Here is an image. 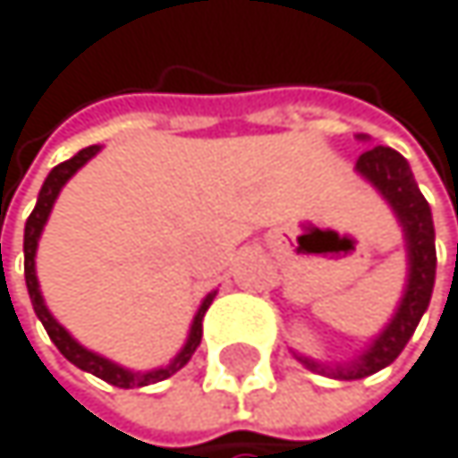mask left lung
Here are the masks:
<instances>
[{
	"label": "left lung",
	"instance_id": "1",
	"mask_svg": "<svg viewBox=\"0 0 458 458\" xmlns=\"http://www.w3.org/2000/svg\"><path fill=\"white\" fill-rule=\"evenodd\" d=\"M357 140L368 142V134H357ZM354 170L371 183L379 195L393 208L401 231H403V247H407V283H403L401 302L393 313V318L385 324L379 335L368 344L365 352H360L349 362H318L310 357L296 354L293 357L308 365L310 371L332 377V379H365L382 368H387L407 346L412 332L423 313L428 310L431 291H434V275H437V250H434V219L426 198L415 183V175L410 170V162L393 148L377 145L368 148Z\"/></svg>",
	"mask_w": 458,
	"mask_h": 458
}]
</instances>
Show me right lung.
<instances>
[{
    "label": "right lung",
    "instance_id": "obj_1",
    "mask_svg": "<svg viewBox=\"0 0 458 458\" xmlns=\"http://www.w3.org/2000/svg\"><path fill=\"white\" fill-rule=\"evenodd\" d=\"M98 150H101L98 145L81 148V150L73 156V159L57 165L55 170H51V173L46 175V181H43V186H40V195H38V203H35V208H32V214H30V219H27V225H24V280H27V291H30V299H32L35 316H38L40 324L46 327L51 344H55V346L63 352V357L71 360L76 368H81V371L93 374V377H98V379L114 385V387H126V390H129V387H145V385H153V382H162V379L173 377L175 371H181V368L191 360V354H195V349L200 346V338H203V316H206L208 305L214 302L216 291L206 293V299L200 302L195 318H191L189 335H186V344L181 346V352H178L167 365L150 368V371H131V368H123V365L112 362V360H106V357L90 352V349H84V346L71 335V332H68L55 316H51V310L46 308V299H43V293H40L38 272H35L38 242H40V233H43V227H46V222H48L51 208H55L57 198H60L63 186H65L87 162H90Z\"/></svg>",
    "mask_w": 458,
    "mask_h": 458
}]
</instances>
